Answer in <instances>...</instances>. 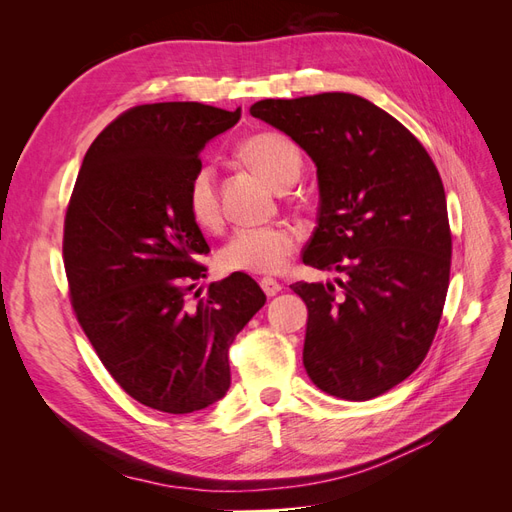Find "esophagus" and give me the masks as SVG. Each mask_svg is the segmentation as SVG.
<instances>
[{"label":"esophagus","instance_id":"1","mask_svg":"<svg viewBox=\"0 0 512 512\" xmlns=\"http://www.w3.org/2000/svg\"><path fill=\"white\" fill-rule=\"evenodd\" d=\"M260 288L265 290L267 297H275V294L282 290V284H280V282H275V280H271V277H262V280H260Z\"/></svg>","mask_w":512,"mask_h":512}]
</instances>
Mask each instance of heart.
<instances>
[{"mask_svg": "<svg viewBox=\"0 0 512 512\" xmlns=\"http://www.w3.org/2000/svg\"><path fill=\"white\" fill-rule=\"evenodd\" d=\"M241 156L260 170L275 188H288L299 179L303 158L292 138L280 132H260L245 138ZM185 205L196 226L215 230L222 224L218 175L209 164H200L185 188ZM297 250V232L286 224L241 226L220 250L226 271L280 273Z\"/></svg>", "mask_w": 512, "mask_h": 512, "instance_id": "obj_1", "label": "heart"}]
</instances>
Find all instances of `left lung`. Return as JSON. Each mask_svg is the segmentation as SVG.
<instances>
[{
  "label": "left lung",
  "mask_w": 512,
  "mask_h": 512,
  "mask_svg": "<svg viewBox=\"0 0 512 512\" xmlns=\"http://www.w3.org/2000/svg\"><path fill=\"white\" fill-rule=\"evenodd\" d=\"M250 113L316 162L318 226L303 262L335 284L297 282L303 365L320 391L367 401L423 363L451 275L444 185L418 138L354 94L260 100Z\"/></svg>",
  "instance_id": "left-lung-1"
}]
</instances>
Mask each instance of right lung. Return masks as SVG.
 Masks as SVG:
<instances>
[{
    "mask_svg": "<svg viewBox=\"0 0 512 512\" xmlns=\"http://www.w3.org/2000/svg\"><path fill=\"white\" fill-rule=\"evenodd\" d=\"M237 111L200 102L141 104L85 153L64 220V267L76 320L115 382L168 414L203 410L230 386L228 348L267 297L245 273L190 303L207 267L185 188L200 151ZM200 297V294H194Z\"/></svg>",
    "mask_w": 512,
    "mask_h": 512,
    "instance_id": "add662e5",
    "label": "right lung"
}]
</instances>
